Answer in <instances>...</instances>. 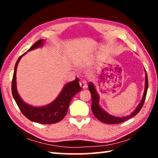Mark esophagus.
<instances>
[{"mask_svg": "<svg viewBox=\"0 0 158 158\" xmlns=\"http://www.w3.org/2000/svg\"><path fill=\"white\" fill-rule=\"evenodd\" d=\"M79 85H80V86H81V89H87V87H88L87 83H86V81H84V80H83V81H80L79 82Z\"/></svg>", "mask_w": 158, "mask_h": 158, "instance_id": "34e87169", "label": "esophagus"}]
</instances>
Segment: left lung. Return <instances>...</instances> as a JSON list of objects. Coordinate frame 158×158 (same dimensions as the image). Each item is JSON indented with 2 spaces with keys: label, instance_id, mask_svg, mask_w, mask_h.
Listing matches in <instances>:
<instances>
[{
  "label": "left lung",
  "instance_id": "1",
  "mask_svg": "<svg viewBox=\"0 0 158 158\" xmlns=\"http://www.w3.org/2000/svg\"><path fill=\"white\" fill-rule=\"evenodd\" d=\"M145 71V89H144V91L143 93L142 98L137 107L135 108L132 113L129 115H127L125 116H113V115L109 114L107 111H106L100 105V95H99L98 93L96 90V88L93 83H89V89L90 90V93H91L92 97V105H91V109L94 116L97 118L101 122L104 123L106 124H118L120 123H122L123 121H127V120L131 118L135 115H137L141 109L142 108L143 105L145 101L147 90H148V76H147L146 71L144 69Z\"/></svg>",
  "mask_w": 158,
  "mask_h": 158
}]
</instances>
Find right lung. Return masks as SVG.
Listing matches in <instances>:
<instances>
[{"label":"right lung","instance_id":"obj_1","mask_svg":"<svg viewBox=\"0 0 158 158\" xmlns=\"http://www.w3.org/2000/svg\"><path fill=\"white\" fill-rule=\"evenodd\" d=\"M44 40L42 39L35 42L28 52L44 46ZM27 52L23 53L18 58L15 66L14 74L12 81V93L13 98L23 114L31 121L41 124H53L60 121L68 112L69 105L72 99L77 93L81 90L79 84V79L69 82L64 85L56 98L52 102L44 106H33L22 100L17 88V69L19 60Z\"/></svg>","mask_w":158,"mask_h":158}]
</instances>
